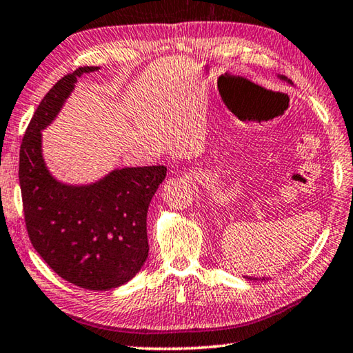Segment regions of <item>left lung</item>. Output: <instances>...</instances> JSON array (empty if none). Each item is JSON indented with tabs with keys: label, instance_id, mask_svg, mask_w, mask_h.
I'll list each match as a JSON object with an SVG mask.
<instances>
[{
	"label": "left lung",
	"instance_id": "1",
	"mask_svg": "<svg viewBox=\"0 0 353 353\" xmlns=\"http://www.w3.org/2000/svg\"><path fill=\"white\" fill-rule=\"evenodd\" d=\"M283 80H286V78H284V77H283Z\"/></svg>",
	"mask_w": 353,
	"mask_h": 353
}]
</instances>
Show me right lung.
Listing matches in <instances>:
<instances>
[{
  "mask_svg": "<svg viewBox=\"0 0 353 353\" xmlns=\"http://www.w3.org/2000/svg\"><path fill=\"white\" fill-rule=\"evenodd\" d=\"M97 69L78 67L42 99L21 139L19 179L28 237L47 265L78 288L108 290L132 279L148 259V209L166 168H122L86 187L50 176L41 130L58 114L77 77Z\"/></svg>",
  "mask_w": 353,
  "mask_h": 353,
  "instance_id": "add662e5",
  "label": "right lung"
}]
</instances>
